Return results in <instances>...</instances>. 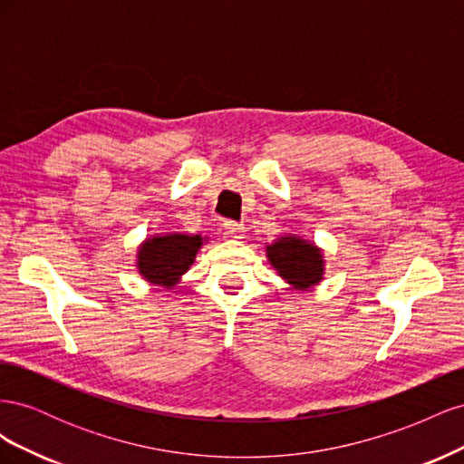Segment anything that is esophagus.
Listing matches in <instances>:
<instances>
[{
	"label": "esophagus",
	"mask_w": 464,
	"mask_h": 464,
	"mask_svg": "<svg viewBox=\"0 0 464 464\" xmlns=\"http://www.w3.org/2000/svg\"><path fill=\"white\" fill-rule=\"evenodd\" d=\"M224 230H227V234L230 237H236V240H242V237L246 236V227H244V224L234 222V220L224 222Z\"/></svg>",
	"instance_id": "1"
}]
</instances>
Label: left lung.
<instances>
[{
  "label": "left lung",
  "mask_w": 464,
  "mask_h": 464,
  "mask_svg": "<svg viewBox=\"0 0 464 464\" xmlns=\"http://www.w3.org/2000/svg\"><path fill=\"white\" fill-rule=\"evenodd\" d=\"M266 259L278 276H283L290 286L298 290H307L321 283L323 271H325L321 249L296 234L283 236L266 246Z\"/></svg>",
  "instance_id": "1"
}]
</instances>
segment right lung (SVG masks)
I'll list each match as a JSON object with an SVG mask.
<instances>
[{"mask_svg":"<svg viewBox=\"0 0 464 464\" xmlns=\"http://www.w3.org/2000/svg\"><path fill=\"white\" fill-rule=\"evenodd\" d=\"M205 244L201 234L152 236L137 249V269L150 285L172 288L189 271L195 256Z\"/></svg>","mask_w":464,"mask_h":464,"instance_id":"1","label":"right lung"}]
</instances>
